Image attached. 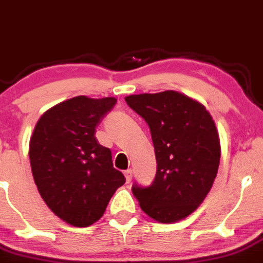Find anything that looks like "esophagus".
I'll return each mask as SVG.
<instances>
[{"mask_svg": "<svg viewBox=\"0 0 263 263\" xmlns=\"http://www.w3.org/2000/svg\"><path fill=\"white\" fill-rule=\"evenodd\" d=\"M124 176H126L127 183H129V181L132 180V170H131V168H128V170L124 171Z\"/></svg>", "mask_w": 263, "mask_h": 263, "instance_id": "34e87169", "label": "esophagus"}]
</instances>
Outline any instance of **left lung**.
Listing matches in <instances>:
<instances>
[{
    "label": "left lung",
    "instance_id": "8db88e82",
    "mask_svg": "<svg viewBox=\"0 0 263 263\" xmlns=\"http://www.w3.org/2000/svg\"><path fill=\"white\" fill-rule=\"evenodd\" d=\"M124 100L148 123L157 159L153 183L134 184L132 193L157 222L184 219L202 203L217 176L220 143L214 120L202 104L175 90Z\"/></svg>",
    "mask_w": 263,
    "mask_h": 263
}]
</instances>
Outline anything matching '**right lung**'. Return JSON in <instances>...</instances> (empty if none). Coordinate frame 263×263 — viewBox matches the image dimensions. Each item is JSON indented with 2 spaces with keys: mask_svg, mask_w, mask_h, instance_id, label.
<instances>
[{
  "mask_svg": "<svg viewBox=\"0 0 263 263\" xmlns=\"http://www.w3.org/2000/svg\"><path fill=\"white\" fill-rule=\"evenodd\" d=\"M115 104L114 97L66 100L41 115L29 140L39 193L54 214L75 227L97 222L126 183L112 166L110 149L96 139V127Z\"/></svg>",
  "mask_w": 263,
  "mask_h": 263,
  "instance_id": "1",
  "label": "right lung"
}]
</instances>
